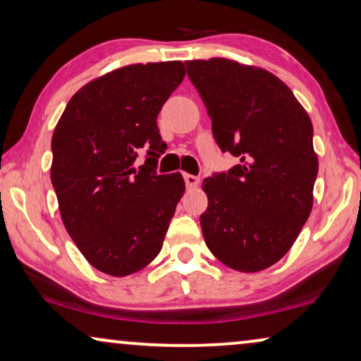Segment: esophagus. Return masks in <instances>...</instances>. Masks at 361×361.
<instances>
[{"label": "esophagus", "instance_id": "1", "mask_svg": "<svg viewBox=\"0 0 361 361\" xmlns=\"http://www.w3.org/2000/svg\"><path fill=\"white\" fill-rule=\"evenodd\" d=\"M184 180H185V185L187 189H194V187L199 185V177L197 176H192V174H184Z\"/></svg>", "mask_w": 361, "mask_h": 361}]
</instances>
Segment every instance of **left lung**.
<instances>
[{"mask_svg": "<svg viewBox=\"0 0 361 361\" xmlns=\"http://www.w3.org/2000/svg\"><path fill=\"white\" fill-rule=\"evenodd\" d=\"M185 66L216 145L240 161L202 184L209 199L200 215L205 243L231 269L263 271L288 253L312 210L319 171L312 121L264 68L224 57Z\"/></svg>", "mask_w": 361, "mask_h": 361, "instance_id": "left-lung-1", "label": "left lung"}]
</instances>
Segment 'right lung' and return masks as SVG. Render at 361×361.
<instances>
[{"instance_id": "add662e5", "label": "right lung", "mask_w": 361, "mask_h": 361, "mask_svg": "<svg viewBox=\"0 0 361 361\" xmlns=\"http://www.w3.org/2000/svg\"><path fill=\"white\" fill-rule=\"evenodd\" d=\"M184 75L179 61L116 68L83 85L54 130L51 180L62 221L102 273H136L164 243L185 182L180 172H156L167 147L156 118ZM142 147L148 159L136 170Z\"/></svg>"}]
</instances>
